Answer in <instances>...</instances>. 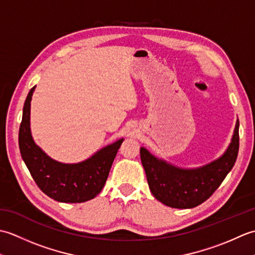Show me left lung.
I'll return each mask as SVG.
<instances>
[{
    "label": "left lung",
    "instance_id": "1",
    "mask_svg": "<svg viewBox=\"0 0 255 255\" xmlns=\"http://www.w3.org/2000/svg\"><path fill=\"white\" fill-rule=\"evenodd\" d=\"M239 152V121L225 154L211 163L195 170H183L156 159L144 148L140 158L153 196L172 208H193L207 200L234 167Z\"/></svg>",
    "mask_w": 255,
    "mask_h": 255
}]
</instances>
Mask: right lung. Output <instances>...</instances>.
<instances>
[{
	"mask_svg": "<svg viewBox=\"0 0 255 255\" xmlns=\"http://www.w3.org/2000/svg\"><path fill=\"white\" fill-rule=\"evenodd\" d=\"M35 86L26 97L19 126L18 144L21 158L34 181L50 198L61 203H83L94 198L104 187L113 161L124 139L100 150L78 164H63L50 159L35 144L29 128L30 100Z\"/></svg>",
	"mask_w": 255,
	"mask_h": 255,
	"instance_id": "right-lung-1",
	"label": "right lung"
}]
</instances>
